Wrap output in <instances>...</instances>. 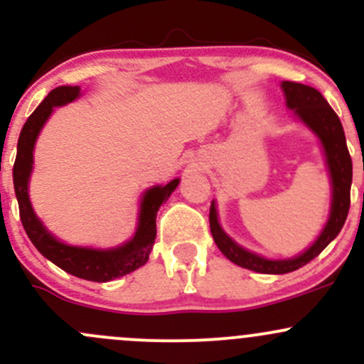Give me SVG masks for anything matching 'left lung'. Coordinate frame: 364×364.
Wrapping results in <instances>:
<instances>
[{
    "mask_svg": "<svg viewBox=\"0 0 364 364\" xmlns=\"http://www.w3.org/2000/svg\"><path fill=\"white\" fill-rule=\"evenodd\" d=\"M280 87L284 91L285 105L289 111H292V116L299 123H303L321 144L326 167H328L329 183H331V208H329V216L324 229L318 232L317 240L306 250L294 257H287V259H267V257L241 247L223 230V227L220 225L216 203L213 200L211 208H209V227H211L216 247L230 262L264 274L291 273L315 259L338 236L345 220H347L348 208H350L352 160L348 155L340 117L315 87L304 86L299 82H289V80H284Z\"/></svg>",
    "mask_w": 364,
    "mask_h": 364,
    "instance_id": "obj_1",
    "label": "left lung"
}]
</instances>
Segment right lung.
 I'll return each instance as SVG.
<instances>
[{"instance_id": "add662e5", "label": "right lung", "mask_w": 364, "mask_h": 364, "mask_svg": "<svg viewBox=\"0 0 364 364\" xmlns=\"http://www.w3.org/2000/svg\"><path fill=\"white\" fill-rule=\"evenodd\" d=\"M79 86H58L50 91L42 104L35 109V112L28 117L21 130L19 142H17V156L14 164V188H16L17 203H19L21 222L35 245V248L61 267L67 273L77 278L90 282H111L114 278L124 277L132 271L144 266L153 250L156 240V213L164 200L171 197V193L178 188L179 178L172 179L167 185H153L142 193L139 203L137 227L134 236L124 243L111 248H93V247H75L61 241L54 236L38 215L33 209L29 199V179H31L33 165H35V144L42 132L43 124L53 116L54 109L72 104L80 97Z\"/></svg>"}]
</instances>
